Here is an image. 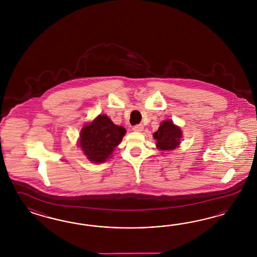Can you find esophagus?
<instances>
[{
  "label": "esophagus",
  "instance_id": "obj_1",
  "mask_svg": "<svg viewBox=\"0 0 257 257\" xmlns=\"http://www.w3.org/2000/svg\"><path fill=\"white\" fill-rule=\"evenodd\" d=\"M143 125L142 124H138L135 125L134 127H133V130L135 131V132H141V131H143Z\"/></svg>",
  "mask_w": 257,
  "mask_h": 257
}]
</instances>
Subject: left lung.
<instances>
[{"label": "left lung", "instance_id": "8db88e82", "mask_svg": "<svg viewBox=\"0 0 257 257\" xmlns=\"http://www.w3.org/2000/svg\"><path fill=\"white\" fill-rule=\"evenodd\" d=\"M181 128L173 124L171 119L161 122L158 130L154 133V139L156 140V147L160 151H172L179 146L182 139Z\"/></svg>", "mask_w": 257, "mask_h": 257}]
</instances>
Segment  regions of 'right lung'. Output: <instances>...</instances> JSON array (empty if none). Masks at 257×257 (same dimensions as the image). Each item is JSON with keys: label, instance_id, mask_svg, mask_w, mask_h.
Wrapping results in <instances>:
<instances>
[{"label": "right lung", "instance_id": "right-lung-1", "mask_svg": "<svg viewBox=\"0 0 257 257\" xmlns=\"http://www.w3.org/2000/svg\"><path fill=\"white\" fill-rule=\"evenodd\" d=\"M125 133L122 126L114 124L106 115H99L83 127L79 145L89 161L102 163L111 157Z\"/></svg>", "mask_w": 257, "mask_h": 257}]
</instances>
